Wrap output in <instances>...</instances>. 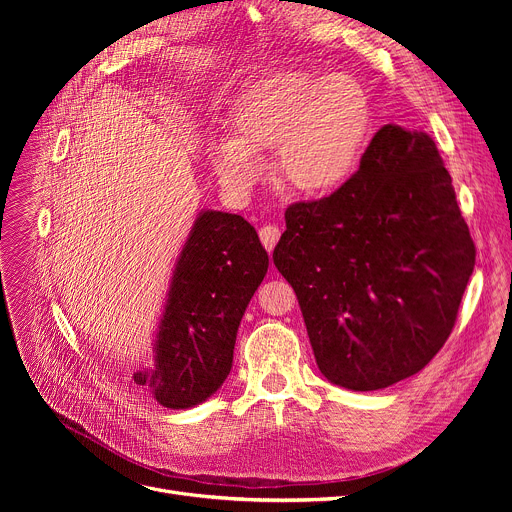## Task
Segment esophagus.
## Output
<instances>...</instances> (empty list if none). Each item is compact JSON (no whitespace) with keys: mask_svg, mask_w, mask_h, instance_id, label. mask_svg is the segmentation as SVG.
Listing matches in <instances>:
<instances>
[{"mask_svg":"<svg viewBox=\"0 0 512 512\" xmlns=\"http://www.w3.org/2000/svg\"><path fill=\"white\" fill-rule=\"evenodd\" d=\"M259 238H261V242H263V247L272 253L274 247L278 245V240H280V228H278V226H272V224H267V226H263V228L259 230Z\"/></svg>","mask_w":512,"mask_h":512,"instance_id":"obj_1","label":"esophagus"}]
</instances>
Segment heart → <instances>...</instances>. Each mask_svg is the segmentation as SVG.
Segmentation results:
<instances>
[{"mask_svg": "<svg viewBox=\"0 0 512 512\" xmlns=\"http://www.w3.org/2000/svg\"><path fill=\"white\" fill-rule=\"evenodd\" d=\"M371 101L342 74L288 70L267 76L236 103L230 137L209 149L211 166L234 195L263 174L261 153L278 151L282 180L303 195H328L355 172L371 130Z\"/></svg>", "mask_w": 512, "mask_h": 512, "instance_id": "b5f03b06", "label": "heart"}]
</instances>
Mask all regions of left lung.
Masks as SVG:
<instances>
[{
	"mask_svg": "<svg viewBox=\"0 0 512 512\" xmlns=\"http://www.w3.org/2000/svg\"><path fill=\"white\" fill-rule=\"evenodd\" d=\"M274 263L332 384L367 392L421 371L448 340L475 265L434 139L382 126L336 193L286 209Z\"/></svg>",
	"mask_w": 512,
	"mask_h": 512,
	"instance_id": "1",
	"label": "left lung"
}]
</instances>
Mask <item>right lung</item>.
<instances>
[{
  "mask_svg": "<svg viewBox=\"0 0 512 512\" xmlns=\"http://www.w3.org/2000/svg\"><path fill=\"white\" fill-rule=\"evenodd\" d=\"M267 265L245 218L201 211L174 265L155 365L134 373V384L168 409H191L218 392L232 369L240 319Z\"/></svg>",
  "mask_w": 512,
  "mask_h": 512,
  "instance_id": "obj_1",
  "label": "right lung"
}]
</instances>
